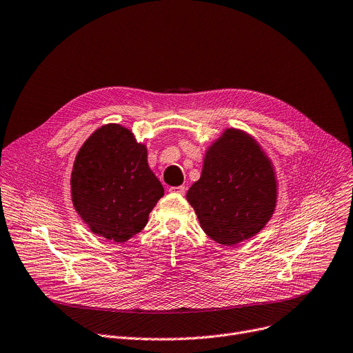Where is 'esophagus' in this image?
Instances as JSON below:
<instances>
[{
	"label": "esophagus",
	"instance_id": "34e87169",
	"mask_svg": "<svg viewBox=\"0 0 353 353\" xmlns=\"http://www.w3.org/2000/svg\"><path fill=\"white\" fill-rule=\"evenodd\" d=\"M169 192H172V193H176V194H180V196H183L184 193H186V188H184V186L170 188V189H169Z\"/></svg>",
	"mask_w": 353,
	"mask_h": 353
}]
</instances>
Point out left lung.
Returning <instances> with one entry per match:
<instances>
[{"mask_svg": "<svg viewBox=\"0 0 353 353\" xmlns=\"http://www.w3.org/2000/svg\"><path fill=\"white\" fill-rule=\"evenodd\" d=\"M188 201L214 242L233 246L261 232L277 199L272 161L252 136L228 128L208 148Z\"/></svg>", "mask_w": 353, "mask_h": 353, "instance_id": "left-lung-1", "label": "left lung"}]
</instances>
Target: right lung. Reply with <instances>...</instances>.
I'll return each instance as SVG.
<instances>
[{"label":"right lung","mask_w":353,"mask_h":353,"mask_svg":"<svg viewBox=\"0 0 353 353\" xmlns=\"http://www.w3.org/2000/svg\"><path fill=\"white\" fill-rule=\"evenodd\" d=\"M164 189L147 163V147L120 124H105L77 153L71 200L90 230L123 243L144 229Z\"/></svg>","instance_id":"right-lung-1"}]
</instances>
